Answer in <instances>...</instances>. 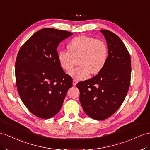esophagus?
Listing matches in <instances>:
<instances>
[{
	"mask_svg": "<svg viewBox=\"0 0 150 150\" xmlns=\"http://www.w3.org/2000/svg\"><path fill=\"white\" fill-rule=\"evenodd\" d=\"M77 83H78V81H77V80H75V79L73 80V85H74V86H76V84H77Z\"/></svg>",
	"mask_w": 150,
	"mask_h": 150,
	"instance_id": "esophagus-1",
	"label": "esophagus"
}]
</instances>
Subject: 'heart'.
<instances>
[{
  "label": "heart",
  "mask_w": 150,
  "mask_h": 150,
  "mask_svg": "<svg viewBox=\"0 0 150 150\" xmlns=\"http://www.w3.org/2000/svg\"><path fill=\"white\" fill-rule=\"evenodd\" d=\"M68 52L61 51L57 59L64 70L70 71L79 59L80 66L69 74L77 80L87 78L90 74L96 75L105 66L108 58V48L104 42L89 36L73 38L67 45Z\"/></svg>",
  "instance_id": "obj_1"
}]
</instances>
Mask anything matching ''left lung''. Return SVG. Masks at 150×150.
<instances>
[{"instance_id":"obj_1","label":"left lung","mask_w":150,"mask_h":150,"mask_svg":"<svg viewBox=\"0 0 150 150\" xmlns=\"http://www.w3.org/2000/svg\"><path fill=\"white\" fill-rule=\"evenodd\" d=\"M108 50L105 66L92 79L80 82V101L84 112L95 120H104L115 113L124 102L131 74L129 53L116 34L101 30Z\"/></svg>"}]
</instances>
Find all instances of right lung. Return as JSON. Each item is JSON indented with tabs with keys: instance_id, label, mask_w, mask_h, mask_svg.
Returning <instances> with one entry per match:
<instances>
[{
	"instance_id": "obj_1",
	"label": "right lung",
	"mask_w": 150,
	"mask_h": 150,
	"mask_svg": "<svg viewBox=\"0 0 150 150\" xmlns=\"http://www.w3.org/2000/svg\"><path fill=\"white\" fill-rule=\"evenodd\" d=\"M73 33L46 28L37 32L22 45L15 63L16 86L30 112L43 119L59 112L72 79L57 59V48Z\"/></svg>"
}]
</instances>
